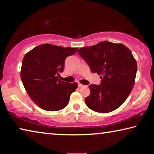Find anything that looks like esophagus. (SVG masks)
Returning a JSON list of instances; mask_svg holds the SVG:
<instances>
[{
	"label": "esophagus",
	"mask_w": 154,
	"mask_h": 154,
	"mask_svg": "<svg viewBox=\"0 0 154 154\" xmlns=\"http://www.w3.org/2000/svg\"><path fill=\"white\" fill-rule=\"evenodd\" d=\"M84 86H85L84 85L81 84V83H79V84H78V87H79V88H82V87H84Z\"/></svg>",
	"instance_id": "34e87169"
}]
</instances>
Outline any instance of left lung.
Returning a JSON list of instances; mask_svg holds the SVG:
<instances>
[{"label": "left lung", "mask_w": 154, "mask_h": 154, "mask_svg": "<svg viewBox=\"0 0 154 154\" xmlns=\"http://www.w3.org/2000/svg\"><path fill=\"white\" fill-rule=\"evenodd\" d=\"M92 72L100 76V85H89L90 94L85 103L98 113H109L119 107L134 86L137 71L136 60L123 44L103 41L77 51Z\"/></svg>", "instance_id": "obj_1"}]
</instances>
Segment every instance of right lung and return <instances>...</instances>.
Returning a JSON list of instances; mask_svg holds the SVG:
<instances>
[{
    "label": "right lung",
    "instance_id": "add662e5",
    "mask_svg": "<svg viewBox=\"0 0 154 154\" xmlns=\"http://www.w3.org/2000/svg\"><path fill=\"white\" fill-rule=\"evenodd\" d=\"M77 50V48L43 44L24 56L21 79L28 96L40 108L56 111L69 104L70 96L78 85L60 81L58 76L63 71L65 60Z\"/></svg>",
    "mask_w": 154,
    "mask_h": 154
}]
</instances>
